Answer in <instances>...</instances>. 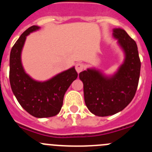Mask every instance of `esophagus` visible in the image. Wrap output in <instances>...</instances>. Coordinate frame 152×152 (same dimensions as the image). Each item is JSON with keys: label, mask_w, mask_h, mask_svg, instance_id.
<instances>
[{"label": "esophagus", "mask_w": 152, "mask_h": 152, "mask_svg": "<svg viewBox=\"0 0 152 152\" xmlns=\"http://www.w3.org/2000/svg\"><path fill=\"white\" fill-rule=\"evenodd\" d=\"M84 68H85V66H84V64L83 63H77L75 65V69H76L77 73H80V72H82Z\"/></svg>", "instance_id": "esophagus-1"}]
</instances>
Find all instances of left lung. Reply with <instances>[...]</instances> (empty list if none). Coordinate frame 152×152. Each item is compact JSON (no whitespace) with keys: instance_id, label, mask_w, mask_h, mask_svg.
I'll return each instance as SVG.
<instances>
[{"instance_id":"1","label":"left lung","mask_w":152,"mask_h":152,"mask_svg":"<svg viewBox=\"0 0 152 152\" xmlns=\"http://www.w3.org/2000/svg\"><path fill=\"white\" fill-rule=\"evenodd\" d=\"M113 35L126 54L124 63L110 77L95 69L80 72L84 101L92 113L107 116L122 111L132 100L140 76L141 61L135 40L124 29H114Z\"/></svg>"}]
</instances>
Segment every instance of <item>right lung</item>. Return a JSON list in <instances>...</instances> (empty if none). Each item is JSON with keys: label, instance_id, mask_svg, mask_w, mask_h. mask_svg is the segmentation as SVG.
Instances as JSON below:
<instances>
[{"label": "right lung", "instance_id": "add662e5", "mask_svg": "<svg viewBox=\"0 0 152 152\" xmlns=\"http://www.w3.org/2000/svg\"><path fill=\"white\" fill-rule=\"evenodd\" d=\"M39 29L37 26L28 28L12 47L9 77L13 94L26 112L37 118L51 117L60 112L64 94L77 73L73 67L44 82L36 81L26 74L21 63V51L26 36Z\"/></svg>", "mask_w": 152, "mask_h": 152}]
</instances>
